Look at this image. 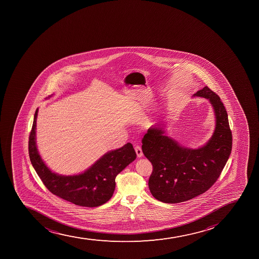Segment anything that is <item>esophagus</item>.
<instances>
[{
    "label": "esophagus",
    "mask_w": 259,
    "mask_h": 259,
    "mask_svg": "<svg viewBox=\"0 0 259 259\" xmlns=\"http://www.w3.org/2000/svg\"><path fill=\"white\" fill-rule=\"evenodd\" d=\"M134 149H135V151H136L137 156L139 157V158L143 156L144 154H143V151H142L141 147L137 145Z\"/></svg>",
    "instance_id": "34e87169"
}]
</instances>
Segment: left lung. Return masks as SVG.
<instances>
[{"label": "left lung", "mask_w": 259, "mask_h": 259, "mask_svg": "<svg viewBox=\"0 0 259 259\" xmlns=\"http://www.w3.org/2000/svg\"><path fill=\"white\" fill-rule=\"evenodd\" d=\"M194 95L209 100L214 110V133L206 145L197 149L180 146L164 136L159 125L149 128L142 140L143 153L153 165L149 190L165 203L185 202L204 193L218 180L231 153L232 134L221 98L207 86Z\"/></svg>", "instance_id": "obj_1"}]
</instances>
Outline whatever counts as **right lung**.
Here are the masks:
<instances>
[{"instance_id":"right-lung-1","label":"right lung","mask_w":259,"mask_h":259,"mask_svg":"<svg viewBox=\"0 0 259 259\" xmlns=\"http://www.w3.org/2000/svg\"><path fill=\"white\" fill-rule=\"evenodd\" d=\"M28 138V154L33 168L50 192L62 199L82 207H98L112 197L115 177L136 159L137 154L130 143L100 158L90 169L76 176H59L52 172L41 159L35 144L36 119Z\"/></svg>"}]
</instances>
